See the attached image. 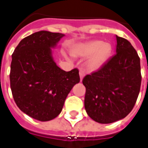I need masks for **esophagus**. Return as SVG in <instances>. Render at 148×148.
<instances>
[{"mask_svg": "<svg viewBox=\"0 0 148 148\" xmlns=\"http://www.w3.org/2000/svg\"><path fill=\"white\" fill-rule=\"evenodd\" d=\"M79 74H80V78H81V81L84 77V75H85V73H84V71L83 70L81 69L80 70V71H79Z\"/></svg>", "mask_w": 148, "mask_h": 148, "instance_id": "1", "label": "esophagus"}]
</instances>
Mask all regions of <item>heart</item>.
I'll use <instances>...</instances> for the list:
<instances>
[{"label":"heart","mask_w":148,"mask_h":148,"mask_svg":"<svg viewBox=\"0 0 148 148\" xmlns=\"http://www.w3.org/2000/svg\"><path fill=\"white\" fill-rule=\"evenodd\" d=\"M112 47L109 43H103L98 40H91L74 48L73 53L75 56H90L88 65L90 70H97L106 62L110 57Z\"/></svg>","instance_id":"obj_1"}]
</instances>
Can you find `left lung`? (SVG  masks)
Instances as JSON below:
<instances>
[{"instance_id":"left-lung-1","label":"left lung","mask_w":148,"mask_h":148,"mask_svg":"<svg viewBox=\"0 0 148 148\" xmlns=\"http://www.w3.org/2000/svg\"><path fill=\"white\" fill-rule=\"evenodd\" d=\"M116 38L117 53L82 81L86 88V111L101 124L124 118L134 107L140 92V58L127 39Z\"/></svg>"}]
</instances>
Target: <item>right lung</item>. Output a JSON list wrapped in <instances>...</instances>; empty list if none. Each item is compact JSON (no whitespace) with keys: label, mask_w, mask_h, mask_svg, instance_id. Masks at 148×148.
Returning <instances> with one entry per match:
<instances>
[{"label":"right lung","mask_w":148,"mask_h":148,"mask_svg":"<svg viewBox=\"0 0 148 148\" xmlns=\"http://www.w3.org/2000/svg\"><path fill=\"white\" fill-rule=\"evenodd\" d=\"M64 34L41 31L24 38L12 54L10 89L15 103L26 114L47 121L61 112L65 99L80 81L77 68L64 71L51 56Z\"/></svg>","instance_id":"right-lung-1"}]
</instances>
